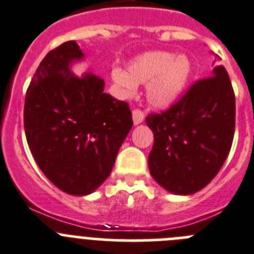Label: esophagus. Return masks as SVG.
Returning <instances> with one entry per match:
<instances>
[{
    "label": "esophagus",
    "mask_w": 254,
    "mask_h": 254,
    "mask_svg": "<svg viewBox=\"0 0 254 254\" xmlns=\"http://www.w3.org/2000/svg\"><path fill=\"white\" fill-rule=\"evenodd\" d=\"M132 122H134V125H139L144 122V113L139 109H135L132 111Z\"/></svg>",
    "instance_id": "obj_1"
}]
</instances>
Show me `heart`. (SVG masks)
Masks as SVG:
<instances>
[{
  "label": "heart",
  "mask_w": 254,
  "mask_h": 254,
  "mask_svg": "<svg viewBox=\"0 0 254 254\" xmlns=\"http://www.w3.org/2000/svg\"><path fill=\"white\" fill-rule=\"evenodd\" d=\"M191 72V62L184 54L149 52L132 59L127 65V72L114 68L111 78L123 97H132L138 84L148 83V102L157 109H167L180 99Z\"/></svg>",
  "instance_id": "heart-1"
}]
</instances>
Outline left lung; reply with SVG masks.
<instances>
[{"mask_svg": "<svg viewBox=\"0 0 254 254\" xmlns=\"http://www.w3.org/2000/svg\"><path fill=\"white\" fill-rule=\"evenodd\" d=\"M145 122L154 134L148 157L152 177L176 195L204 189L223 167L234 136L235 97L227 69L216 64L211 77Z\"/></svg>", "mask_w": 254, "mask_h": 254, "instance_id": "left-lung-1", "label": "left lung"}]
</instances>
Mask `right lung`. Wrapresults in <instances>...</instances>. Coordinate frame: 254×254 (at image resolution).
<instances>
[{
	"mask_svg": "<svg viewBox=\"0 0 254 254\" xmlns=\"http://www.w3.org/2000/svg\"><path fill=\"white\" fill-rule=\"evenodd\" d=\"M84 54L74 40L50 50L26 91L24 127L34 159L69 195L93 192L111 173L132 127L129 105L104 92L93 73L74 76Z\"/></svg>",
	"mask_w": 254,
	"mask_h": 254,
	"instance_id": "obj_1",
	"label": "right lung"
}]
</instances>
